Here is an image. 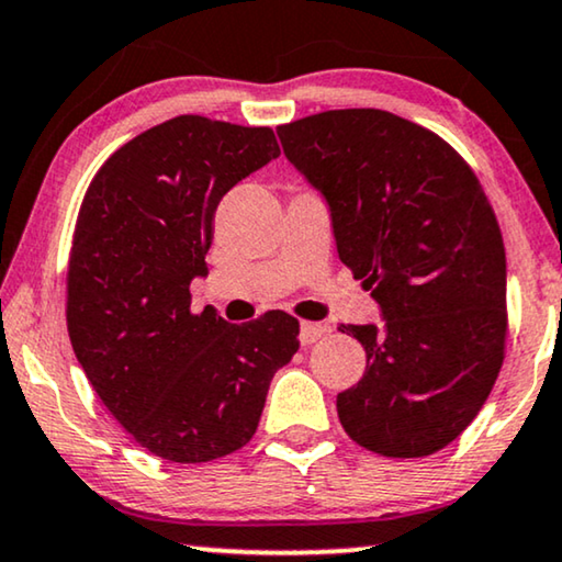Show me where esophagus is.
Segmentation results:
<instances>
[{
	"mask_svg": "<svg viewBox=\"0 0 562 562\" xmlns=\"http://www.w3.org/2000/svg\"><path fill=\"white\" fill-rule=\"evenodd\" d=\"M324 335H327V327H324V324L301 322V327H299V341H301V345H304V347L314 345V341L322 339Z\"/></svg>",
	"mask_w": 562,
	"mask_h": 562,
	"instance_id": "obj_1",
	"label": "esophagus"
}]
</instances>
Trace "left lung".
<instances>
[{
  "instance_id": "left-lung-1",
  "label": "left lung",
  "mask_w": 562,
  "mask_h": 562,
  "mask_svg": "<svg viewBox=\"0 0 562 562\" xmlns=\"http://www.w3.org/2000/svg\"><path fill=\"white\" fill-rule=\"evenodd\" d=\"M276 132L382 314L380 327H339L368 355L337 395L341 428L380 457H430L476 418L504 360L507 258L490 200L441 136L390 111H324Z\"/></svg>"
}]
</instances>
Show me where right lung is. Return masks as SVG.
I'll use <instances>...</instances> for the list:
<instances>
[{
  "label": "right lung",
  "instance_id": "right-lung-1",
  "mask_svg": "<svg viewBox=\"0 0 562 562\" xmlns=\"http://www.w3.org/2000/svg\"><path fill=\"white\" fill-rule=\"evenodd\" d=\"M281 154L268 126L177 116L105 159L68 261V335L105 408L154 457L202 463L254 438L299 319L190 312L223 194Z\"/></svg>",
  "mask_w": 562,
  "mask_h": 562
}]
</instances>
